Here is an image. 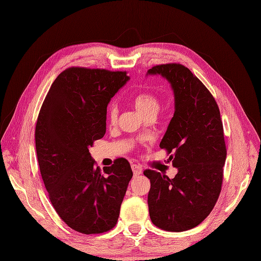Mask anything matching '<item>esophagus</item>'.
<instances>
[{"mask_svg": "<svg viewBox=\"0 0 261 261\" xmlns=\"http://www.w3.org/2000/svg\"><path fill=\"white\" fill-rule=\"evenodd\" d=\"M131 168H132L133 174H135V176L140 175V174H141V173H142V168H141V166H140V165H138V164H132Z\"/></svg>", "mask_w": 261, "mask_h": 261, "instance_id": "1", "label": "esophagus"}]
</instances>
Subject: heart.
<instances>
[{"label":"heart","instance_id":"heart-1","mask_svg":"<svg viewBox=\"0 0 261 261\" xmlns=\"http://www.w3.org/2000/svg\"><path fill=\"white\" fill-rule=\"evenodd\" d=\"M133 105L136 106L138 111L144 117L155 116L161 108V102L156 95L152 92H140L133 97L132 99ZM118 106L116 102L109 103L108 108H107V119L110 123H116L118 120Z\"/></svg>","mask_w":261,"mask_h":261}]
</instances>
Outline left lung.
I'll return each instance as SVG.
<instances>
[{
  "instance_id": "8db88e82",
  "label": "left lung",
  "mask_w": 261,
  "mask_h": 261,
  "mask_svg": "<svg viewBox=\"0 0 261 261\" xmlns=\"http://www.w3.org/2000/svg\"><path fill=\"white\" fill-rule=\"evenodd\" d=\"M169 80L175 97V112L160 143L177 168L168 175L145 170L152 223L168 231L194 228L210 215L223 185L226 144L215 98L184 65L162 64L148 70Z\"/></svg>"
}]
</instances>
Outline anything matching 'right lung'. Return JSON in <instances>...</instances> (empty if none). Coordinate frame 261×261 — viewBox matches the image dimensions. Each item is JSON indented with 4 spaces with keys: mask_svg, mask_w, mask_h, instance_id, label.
<instances>
[{
    "mask_svg": "<svg viewBox=\"0 0 261 261\" xmlns=\"http://www.w3.org/2000/svg\"><path fill=\"white\" fill-rule=\"evenodd\" d=\"M128 79L126 71L69 67L51 84L38 113L36 153L50 203L85 235L116 226L133 175L128 160L101 170L88 150L105 136L107 106Z\"/></svg>",
    "mask_w": 261,
    "mask_h": 261,
    "instance_id": "right-lung-1",
    "label": "right lung"
}]
</instances>
